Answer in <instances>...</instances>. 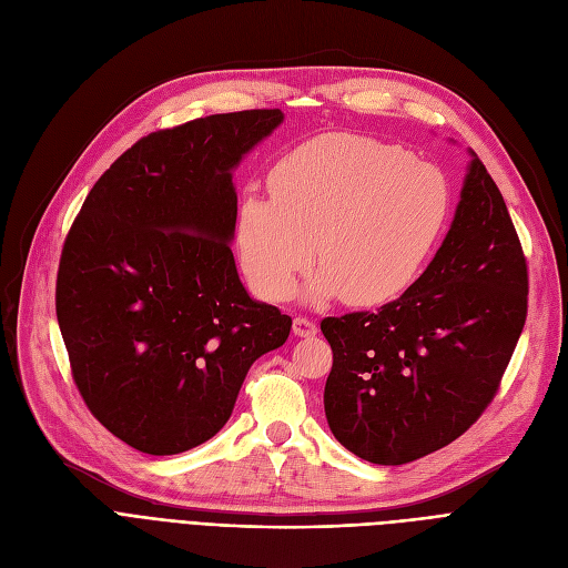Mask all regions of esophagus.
Wrapping results in <instances>:
<instances>
[{
	"mask_svg": "<svg viewBox=\"0 0 568 568\" xmlns=\"http://www.w3.org/2000/svg\"><path fill=\"white\" fill-rule=\"evenodd\" d=\"M293 334L301 336V338L315 336V334H317V324H315V320H310V317L298 315L296 320H293Z\"/></svg>",
	"mask_w": 568,
	"mask_h": 568,
	"instance_id": "1",
	"label": "esophagus"
}]
</instances>
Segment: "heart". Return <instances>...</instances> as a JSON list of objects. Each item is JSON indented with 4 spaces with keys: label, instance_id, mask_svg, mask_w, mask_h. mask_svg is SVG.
Returning <instances> with one entry per match:
<instances>
[{
    "label": "heart",
    "instance_id": "heart-1",
    "mask_svg": "<svg viewBox=\"0 0 568 568\" xmlns=\"http://www.w3.org/2000/svg\"><path fill=\"white\" fill-rule=\"evenodd\" d=\"M270 192L246 197L237 216L242 265L265 301H284L312 256V301H393L416 280L452 209L439 166L355 133L293 148L272 169Z\"/></svg>",
    "mask_w": 568,
    "mask_h": 568
}]
</instances>
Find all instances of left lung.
<instances>
[{
    "mask_svg": "<svg viewBox=\"0 0 568 568\" xmlns=\"http://www.w3.org/2000/svg\"><path fill=\"white\" fill-rule=\"evenodd\" d=\"M529 310V267L505 200L475 154L437 256L397 301L322 320L334 349L324 410L376 465L452 444L494 402Z\"/></svg>",
    "mask_w": 568,
    "mask_h": 568,
    "instance_id": "left-lung-1",
    "label": "left lung"
}]
</instances>
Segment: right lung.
<instances>
[{"label":"right lung","instance_id":"1","mask_svg":"<svg viewBox=\"0 0 568 568\" xmlns=\"http://www.w3.org/2000/svg\"><path fill=\"white\" fill-rule=\"evenodd\" d=\"M282 110L209 114L133 143L68 232L55 317L93 418L150 456L183 454L227 423L251 364L291 317L253 301L230 240L232 169Z\"/></svg>","mask_w":568,"mask_h":568}]
</instances>
